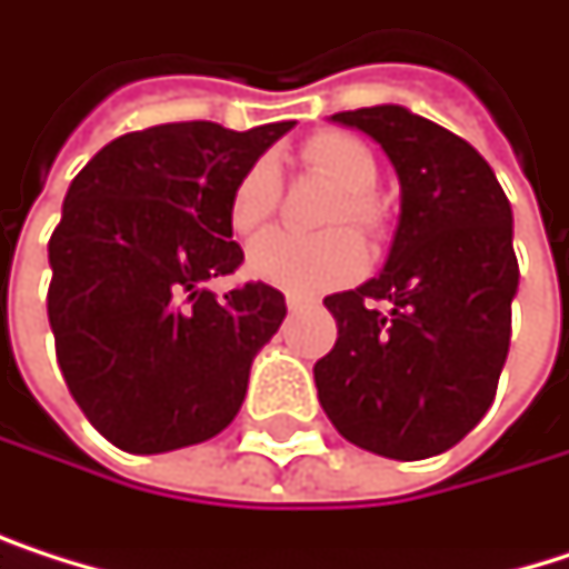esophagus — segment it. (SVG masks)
<instances>
[{
    "label": "esophagus",
    "mask_w": 569,
    "mask_h": 569,
    "mask_svg": "<svg viewBox=\"0 0 569 569\" xmlns=\"http://www.w3.org/2000/svg\"><path fill=\"white\" fill-rule=\"evenodd\" d=\"M311 301L308 298H301V295H288V311H301V308H308Z\"/></svg>",
    "instance_id": "1"
}]
</instances>
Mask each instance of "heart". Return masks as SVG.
<instances>
[{
    "label": "heart",
    "instance_id": "b5f03b06",
    "mask_svg": "<svg viewBox=\"0 0 569 569\" xmlns=\"http://www.w3.org/2000/svg\"><path fill=\"white\" fill-rule=\"evenodd\" d=\"M301 160L308 170H315L341 187V197L331 200L328 214H325V224L335 231H325L315 238H298V234H284V231L264 234L248 251V271L258 281L274 284L281 291L315 295V291L335 288L362 271V264H366L362 241L338 224H351L362 234H379L382 207L369 193L379 180V167H376L372 150L359 137L341 133V130L315 133L301 147ZM278 200H281L278 170L268 157H261L238 177V183L228 197V221H231L234 234H241V238L258 234L274 218Z\"/></svg>",
    "mask_w": 569,
    "mask_h": 569
}]
</instances>
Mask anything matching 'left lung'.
Segmentation results:
<instances>
[{
	"label": "left lung",
	"instance_id": "1",
	"mask_svg": "<svg viewBox=\"0 0 569 569\" xmlns=\"http://www.w3.org/2000/svg\"><path fill=\"white\" fill-rule=\"evenodd\" d=\"M331 120L382 143L402 214L382 274L325 298L338 338L315 362L318 402L348 442L429 459L476 429L500 386L520 284L513 210L462 137L406 107Z\"/></svg>",
	"mask_w": 569,
	"mask_h": 569
}]
</instances>
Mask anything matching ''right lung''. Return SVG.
Instances as JSON below:
<instances>
[{"instance_id":"right-lung-1","label":"right lung","mask_w":569,"mask_h":569,"mask_svg":"<svg viewBox=\"0 0 569 569\" xmlns=\"http://www.w3.org/2000/svg\"><path fill=\"white\" fill-rule=\"evenodd\" d=\"M295 123H160L107 143L66 190L46 295L56 362L93 429L123 452L197 446L238 416L284 295L210 278L244 261L231 241L238 177Z\"/></svg>"}]
</instances>
